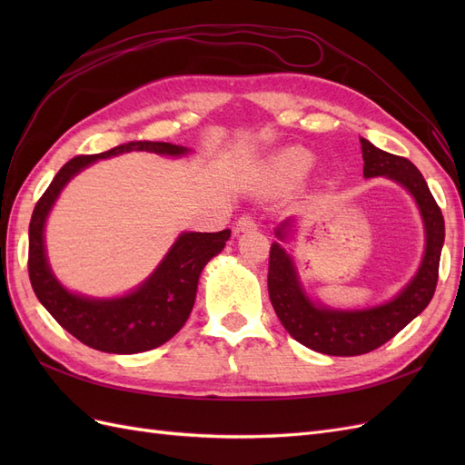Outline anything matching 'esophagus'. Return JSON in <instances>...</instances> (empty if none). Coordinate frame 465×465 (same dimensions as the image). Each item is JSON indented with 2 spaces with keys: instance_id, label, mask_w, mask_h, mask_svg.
Here are the masks:
<instances>
[{
  "instance_id": "obj_1",
  "label": "esophagus",
  "mask_w": 465,
  "mask_h": 465,
  "mask_svg": "<svg viewBox=\"0 0 465 465\" xmlns=\"http://www.w3.org/2000/svg\"><path fill=\"white\" fill-rule=\"evenodd\" d=\"M256 229V219L252 215H242L238 217L236 221V231L238 232H244V231H254Z\"/></svg>"
}]
</instances>
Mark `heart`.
Wrapping results in <instances>:
<instances>
[{
    "instance_id": "heart-1",
    "label": "heart",
    "mask_w": 465,
    "mask_h": 465,
    "mask_svg": "<svg viewBox=\"0 0 465 465\" xmlns=\"http://www.w3.org/2000/svg\"><path fill=\"white\" fill-rule=\"evenodd\" d=\"M279 164L291 173H304L311 166V154L302 149H292L279 159Z\"/></svg>"
}]
</instances>
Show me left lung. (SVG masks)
Segmentation results:
<instances>
[{"mask_svg": "<svg viewBox=\"0 0 465 465\" xmlns=\"http://www.w3.org/2000/svg\"><path fill=\"white\" fill-rule=\"evenodd\" d=\"M364 178L386 176L410 192L420 217L425 223V256L415 277L391 301L362 308V311H333V308L312 302L301 285L297 267L285 248L279 242L270 250V272L267 291L275 314L283 328L308 349L331 357H355L371 353L400 333L407 323L429 306L436 281L444 244V217L436 205L427 182L417 166L398 154L374 147L361 137ZM292 219L275 229L279 241H285Z\"/></svg>", "mask_w": 465, "mask_h": 465, "instance_id": "1", "label": "left lung"}]
</instances>
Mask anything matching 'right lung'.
Here are the masks:
<instances>
[{"instance_id": "right-lung-1", "label": "right lung", "mask_w": 465, "mask_h": 465, "mask_svg": "<svg viewBox=\"0 0 465 465\" xmlns=\"http://www.w3.org/2000/svg\"><path fill=\"white\" fill-rule=\"evenodd\" d=\"M130 151L180 157L190 149L163 142H130L98 154H79L54 176L48 190L36 202L29 224V277L42 306L81 343L118 355L154 349L180 331L193 308L202 270L219 254L231 236L229 229L221 232H182L149 279L124 297L91 299L69 292L55 279L46 260V217L64 186L83 168L98 159Z\"/></svg>"}]
</instances>
